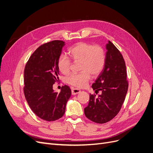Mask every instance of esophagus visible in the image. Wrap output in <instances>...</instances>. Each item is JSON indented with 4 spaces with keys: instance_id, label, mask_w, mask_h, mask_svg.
I'll list each match as a JSON object with an SVG mask.
<instances>
[{
    "instance_id": "obj_1",
    "label": "esophagus",
    "mask_w": 153,
    "mask_h": 153,
    "mask_svg": "<svg viewBox=\"0 0 153 153\" xmlns=\"http://www.w3.org/2000/svg\"><path fill=\"white\" fill-rule=\"evenodd\" d=\"M80 92V90H79L78 88H71V94L72 95H76V94H78Z\"/></svg>"
}]
</instances>
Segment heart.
<instances>
[{"label":"heart","instance_id":"1","mask_svg":"<svg viewBox=\"0 0 153 153\" xmlns=\"http://www.w3.org/2000/svg\"><path fill=\"white\" fill-rule=\"evenodd\" d=\"M71 58L75 62H80L79 73H73L66 78V82L73 87L83 88L90 80L91 75H99L104 68L106 54L103 48L99 45H93L80 42L68 50ZM71 61L65 54H61L58 59V67L61 73L66 75L70 72Z\"/></svg>","mask_w":153,"mask_h":153}]
</instances>
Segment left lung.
Returning <instances> with one entry per match:
<instances>
[{
	"instance_id": "8db88e82",
	"label": "left lung",
	"mask_w": 153,
	"mask_h": 153,
	"mask_svg": "<svg viewBox=\"0 0 153 153\" xmlns=\"http://www.w3.org/2000/svg\"><path fill=\"white\" fill-rule=\"evenodd\" d=\"M104 68L91 85L95 94H90L88 105L84 108L85 115L90 120L104 124L114 119L124 102L129 83L127 80L125 61L112 42L106 45Z\"/></svg>"
}]
</instances>
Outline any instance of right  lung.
<instances>
[{
    "instance_id": "obj_1",
    "label": "right lung",
    "mask_w": 153,
    "mask_h": 153,
    "mask_svg": "<svg viewBox=\"0 0 153 153\" xmlns=\"http://www.w3.org/2000/svg\"><path fill=\"white\" fill-rule=\"evenodd\" d=\"M65 42L54 40L41 45L30 56L24 68V93L29 106L41 119L54 121L63 117L71 94L63 86L59 93L53 85L59 80L58 59Z\"/></svg>"
}]
</instances>
